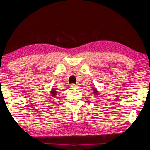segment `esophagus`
Instances as JSON below:
<instances>
[{
  "label": "esophagus",
  "instance_id": "1",
  "mask_svg": "<svg viewBox=\"0 0 150 150\" xmlns=\"http://www.w3.org/2000/svg\"><path fill=\"white\" fill-rule=\"evenodd\" d=\"M70 88H71V89H75V88H78V87H77V85H75V84H71Z\"/></svg>",
  "mask_w": 150,
  "mask_h": 150
}]
</instances>
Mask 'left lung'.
I'll return each mask as SVG.
<instances>
[{
  "mask_svg": "<svg viewBox=\"0 0 150 150\" xmlns=\"http://www.w3.org/2000/svg\"><path fill=\"white\" fill-rule=\"evenodd\" d=\"M92 92H93V94L94 96H98L99 95V91H98L96 89V88H95V87H92Z\"/></svg>",
  "mask_w": 150,
  "mask_h": 150,
  "instance_id": "8db88e82",
  "label": "left lung"
}]
</instances>
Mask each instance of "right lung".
Returning a JSON list of instances; mask_svg holds the SVG:
<instances>
[{
  "label": "right lung",
  "instance_id": "right-lung-1",
  "mask_svg": "<svg viewBox=\"0 0 150 150\" xmlns=\"http://www.w3.org/2000/svg\"><path fill=\"white\" fill-rule=\"evenodd\" d=\"M50 94L52 97H56V95L58 94V91L55 88H52L50 91Z\"/></svg>",
  "mask_w": 150,
  "mask_h": 150
}]
</instances>
